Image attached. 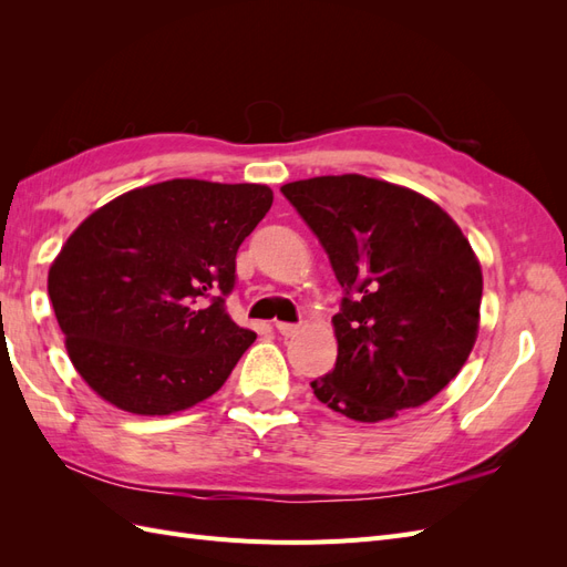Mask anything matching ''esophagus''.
I'll use <instances>...</instances> for the list:
<instances>
[{"instance_id": "1", "label": "esophagus", "mask_w": 567, "mask_h": 567, "mask_svg": "<svg viewBox=\"0 0 567 567\" xmlns=\"http://www.w3.org/2000/svg\"><path fill=\"white\" fill-rule=\"evenodd\" d=\"M298 329H300V326H298V323H288V321H277V331H279L281 336H293V333H298Z\"/></svg>"}]
</instances>
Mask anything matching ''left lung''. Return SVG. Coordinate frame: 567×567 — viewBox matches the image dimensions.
I'll return each mask as SVG.
<instances>
[{"label": "left lung", "mask_w": 567, "mask_h": 567, "mask_svg": "<svg viewBox=\"0 0 567 567\" xmlns=\"http://www.w3.org/2000/svg\"><path fill=\"white\" fill-rule=\"evenodd\" d=\"M342 286L336 367L312 381L338 414L375 423L433 400L475 346L483 271L440 205L362 175L281 186Z\"/></svg>", "instance_id": "left-lung-1"}]
</instances>
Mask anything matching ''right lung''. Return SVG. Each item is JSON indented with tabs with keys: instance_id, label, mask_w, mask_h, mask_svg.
Here are the masks:
<instances>
[{
	"instance_id": "1",
	"label": "right lung",
	"mask_w": 567,
	"mask_h": 567,
	"mask_svg": "<svg viewBox=\"0 0 567 567\" xmlns=\"http://www.w3.org/2000/svg\"><path fill=\"white\" fill-rule=\"evenodd\" d=\"M271 200L265 184L169 179L117 196L71 234L49 300L96 394L165 416L225 385L255 340L225 307L236 252Z\"/></svg>"
}]
</instances>
